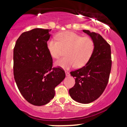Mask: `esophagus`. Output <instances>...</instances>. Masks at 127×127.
Listing matches in <instances>:
<instances>
[{
	"label": "esophagus",
	"mask_w": 127,
	"mask_h": 127,
	"mask_svg": "<svg viewBox=\"0 0 127 127\" xmlns=\"http://www.w3.org/2000/svg\"><path fill=\"white\" fill-rule=\"evenodd\" d=\"M65 75H66V76H70L69 72H67V71H65Z\"/></svg>",
	"instance_id": "34e87169"
}]
</instances>
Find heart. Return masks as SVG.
<instances>
[{"instance_id":"heart-1","label":"heart","mask_w":127,"mask_h":127,"mask_svg":"<svg viewBox=\"0 0 127 127\" xmlns=\"http://www.w3.org/2000/svg\"><path fill=\"white\" fill-rule=\"evenodd\" d=\"M57 40L51 39L47 48L53 58L58 59L63 51L65 57L55 62V65L63 68L73 66L82 67L89 62L95 48L94 40L88 36L82 37L72 32H64L57 35Z\"/></svg>"}]
</instances>
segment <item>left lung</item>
I'll list each match as a JSON object with an SVG mask.
<instances>
[{
  "instance_id": "obj_1",
  "label": "left lung",
  "mask_w": 127,
  "mask_h": 127,
  "mask_svg": "<svg viewBox=\"0 0 127 127\" xmlns=\"http://www.w3.org/2000/svg\"><path fill=\"white\" fill-rule=\"evenodd\" d=\"M94 40L95 48L91 59L83 67L70 72L75 84L69 90L70 97L84 104L91 103L103 94L109 82L112 67L110 45L100 34L83 30Z\"/></svg>"
}]
</instances>
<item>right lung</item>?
I'll return each instance as SVG.
<instances>
[{"mask_svg": "<svg viewBox=\"0 0 127 127\" xmlns=\"http://www.w3.org/2000/svg\"><path fill=\"white\" fill-rule=\"evenodd\" d=\"M51 29H34L20 35L14 48V75L19 91L34 106L48 103L65 78L61 67H52L47 48Z\"/></svg>", "mask_w": 127, "mask_h": 127, "instance_id": "right-lung-1", "label": "right lung"}]
</instances>
